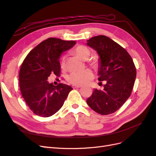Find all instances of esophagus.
<instances>
[{"instance_id": "obj_1", "label": "esophagus", "mask_w": 156, "mask_h": 156, "mask_svg": "<svg viewBox=\"0 0 156 156\" xmlns=\"http://www.w3.org/2000/svg\"><path fill=\"white\" fill-rule=\"evenodd\" d=\"M80 87H82L81 85H73V88H74V89H75V88H80Z\"/></svg>"}]
</instances>
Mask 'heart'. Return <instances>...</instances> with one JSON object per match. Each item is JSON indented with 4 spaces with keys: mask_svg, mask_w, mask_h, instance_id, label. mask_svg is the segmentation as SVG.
Listing matches in <instances>:
<instances>
[{
    "mask_svg": "<svg viewBox=\"0 0 156 156\" xmlns=\"http://www.w3.org/2000/svg\"><path fill=\"white\" fill-rule=\"evenodd\" d=\"M73 52L83 60H86L89 58L91 52L90 50L85 46L80 45L74 49ZM65 63V56H62L60 58V65L63 67ZM91 65L93 66L97 65L96 62H92ZM93 78V73L91 70L89 69H85L83 71L73 72L68 75L67 77V82L74 85H83L88 83Z\"/></svg>",
    "mask_w": 156,
    "mask_h": 156,
    "instance_id": "heart-1",
    "label": "heart"
}]
</instances>
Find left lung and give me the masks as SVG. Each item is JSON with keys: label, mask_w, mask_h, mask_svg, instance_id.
Masks as SVG:
<instances>
[{"label": "left lung", "mask_w": 156, "mask_h": 156, "mask_svg": "<svg viewBox=\"0 0 156 156\" xmlns=\"http://www.w3.org/2000/svg\"><path fill=\"white\" fill-rule=\"evenodd\" d=\"M87 44L99 55L98 80L105 81L104 90L94 89L87 104L94 112L103 115L112 114L129 97L136 78V68L126 50L105 36L87 40Z\"/></svg>", "instance_id": "8db88e82"}]
</instances>
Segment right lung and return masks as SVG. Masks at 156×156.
<instances>
[{
    "label": "right lung",
    "instance_id": "1",
    "mask_svg": "<svg viewBox=\"0 0 156 156\" xmlns=\"http://www.w3.org/2000/svg\"><path fill=\"white\" fill-rule=\"evenodd\" d=\"M75 44L74 41L50 37L37 45L24 59L19 71V87L34 114L48 117L63 106L73 88L63 83L54 86L47 79L51 74L59 76L60 56Z\"/></svg>",
    "mask_w": 156,
    "mask_h": 156
}]
</instances>
